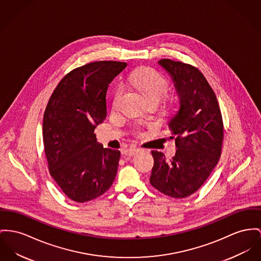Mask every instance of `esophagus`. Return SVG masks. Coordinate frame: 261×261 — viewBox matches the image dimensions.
<instances>
[{
    "label": "esophagus",
    "instance_id": "1",
    "mask_svg": "<svg viewBox=\"0 0 261 261\" xmlns=\"http://www.w3.org/2000/svg\"><path fill=\"white\" fill-rule=\"evenodd\" d=\"M139 150H140V149L137 148V147H129V148L124 149V150L122 151V154H123V155H126V156H134V155H136L137 153H139Z\"/></svg>",
    "mask_w": 261,
    "mask_h": 261
}]
</instances>
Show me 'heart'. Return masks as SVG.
Listing matches in <instances>:
<instances>
[{
	"label": "heart",
	"mask_w": 261,
	"mask_h": 261,
	"mask_svg": "<svg viewBox=\"0 0 261 261\" xmlns=\"http://www.w3.org/2000/svg\"><path fill=\"white\" fill-rule=\"evenodd\" d=\"M129 83L139 90L143 95L146 101H157L158 103L165 96L168 83L167 80L152 68L142 67L136 70L129 77ZM122 92V88L119 87L115 93L113 107H117L118 101Z\"/></svg>",
	"instance_id": "obj_1"
}]
</instances>
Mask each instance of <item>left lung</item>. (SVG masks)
<instances>
[{"label":"left lung","instance_id":"8db88e82","mask_svg":"<svg viewBox=\"0 0 261 261\" xmlns=\"http://www.w3.org/2000/svg\"><path fill=\"white\" fill-rule=\"evenodd\" d=\"M157 63L170 76L179 99L168 122L177 150L170 161L162 152L151 151L154 165L149 180L158 191L180 199L197 191L218 164L223 120L217 97L199 70L170 59Z\"/></svg>","mask_w":261,"mask_h":261}]
</instances>
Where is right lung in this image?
Returning a JSON list of instances; mask_svg holds the SVG:
<instances>
[{
	"instance_id": "right-lung-1",
	"label": "right lung",
	"mask_w": 261,
	"mask_h": 261,
	"mask_svg": "<svg viewBox=\"0 0 261 261\" xmlns=\"http://www.w3.org/2000/svg\"><path fill=\"white\" fill-rule=\"evenodd\" d=\"M126 63L97 61L72 70L55 88L43 115L50 175L74 202L103 195L113 184L121 152L105 148L94 130L107 117L110 83Z\"/></svg>"
}]
</instances>
